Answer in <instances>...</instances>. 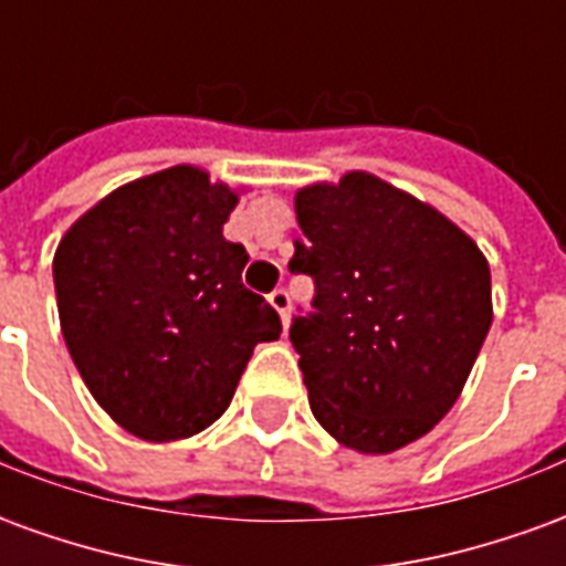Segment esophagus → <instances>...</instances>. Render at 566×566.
I'll list each match as a JSON object with an SVG mask.
<instances>
[{
  "mask_svg": "<svg viewBox=\"0 0 566 566\" xmlns=\"http://www.w3.org/2000/svg\"><path fill=\"white\" fill-rule=\"evenodd\" d=\"M270 303L272 308L282 315V324H287V318H291V294H287L284 287H275V291L270 294Z\"/></svg>",
  "mask_w": 566,
  "mask_h": 566,
  "instance_id": "34e87169",
  "label": "esophagus"
}]
</instances>
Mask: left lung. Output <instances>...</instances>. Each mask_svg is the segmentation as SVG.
Returning <instances> with one entry per match:
<instances>
[{
    "instance_id": "left-lung-1",
    "label": "left lung",
    "mask_w": 566,
    "mask_h": 566,
    "mask_svg": "<svg viewBox=\"0 0 566 566\" xmlns=\"http://www.w3.org/2000/svg\"><path fill=\"white\" fill-rule=\"evenodd\" d=\"M291 272L315 300L291 343L318 424L388 454L449 412L491 327L485 254L454 223L369 172L296 193Z\"/></svg>"
}]
</instances>
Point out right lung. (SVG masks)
Segmentation results:
<instances>
[{"mask_svg":"<svg viewBox=\"0 0 566 566\" xmlns=\"http://www.w3.org/2000/svg\"><path fill=\"white\" fill-rule=\"evenodd\" d=\"M233 190L197 166L117 187L54 254L63 339L93 400L148 442L193 437L227 412L279 312L242 284L248 251L223 239Z\"/></svg>","mask_w":566,"mask_h":566,"instance_id":"1","label":"right lung"}]
</instances>
